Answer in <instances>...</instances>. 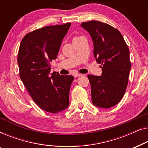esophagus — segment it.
Here are the masks:
<instances>
[{"mask_svg": "<svg viewBox=\"0 0 148 148\" xmlns=\"http://www.w3.org/2000/svg\"><path fill=\"white\" fill-rule=\"evenodd\" d=\"M74 76L75 78H76V77H79V76H83V74H80V73H76V74H74Z\"/></svg>", "mask_w": 148, "mask_h": 148, "instance_id": "34e87169", "label": "esophagus"}]
</instances>
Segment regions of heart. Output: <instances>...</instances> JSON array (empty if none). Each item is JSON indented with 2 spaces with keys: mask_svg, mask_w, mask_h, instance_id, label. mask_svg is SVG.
Returning a JSON list of instances; mask_svg holds the SVG:
<instances>
[{
  "mask_svg": "<svg viewBox=\"0 0 148 148\" xmlns=\"http://www.w3.org/2000/svg\"><path fill=\"white\" fill-rule=\"evenodd\" d=\"M75 37H74V38H75Z\"/></svg>",
  "mask_w": 148,
  "mask_h": 148,
  "instance_id": "b5f03b06",
  "label": "heart"
}]
</instances>
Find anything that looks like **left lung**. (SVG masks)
Returning <instances> with one entry per match:
<instances>
[{
    "mask_svg": "<svg viewBox=\"0 0 148 148\" xmlns=\"http://www.w3.org/2000/svg\"><path fill=\"white\" fill-rule=\"evenodd\" d=\"M90 33L94 43V57L101 64V76L88 75L92 102L99 107L116 105L128 84L131 62L130 50L121 33L109 24L90 21L81 23Z\"/></svg>",
    "mask_w": 148,
    "mask_h": 148,
    "instance_id": "obj_1",
    "label": "left lung"
}]
</instances>
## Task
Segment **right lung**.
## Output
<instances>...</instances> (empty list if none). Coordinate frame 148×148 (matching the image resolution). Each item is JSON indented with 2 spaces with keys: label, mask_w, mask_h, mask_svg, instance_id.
Instances as JSON below:
<instances>
[{
  "label": "right lung",
  "mask_w": 148,
  "mask_h": 148,
  "mask_svg": "<svg viewBox=\"0 0 148 148\" xmlns=\"http://www.w3.org/2000/svg\"><path fill=\"white\" fill-rule=\"evenodd\" d=\"M71 23L46 26L25 35L18 49L19 76L29 94L41 109L57 113L69 105L74 77L50 72L64 37Z\"/></svg>",
  "instance_id": "right-lung-1"
}]
</instances>
